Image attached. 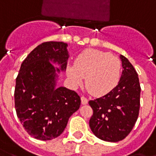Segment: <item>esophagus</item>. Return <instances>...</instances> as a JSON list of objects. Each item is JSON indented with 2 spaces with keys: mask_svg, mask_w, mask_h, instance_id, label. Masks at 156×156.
Listing matches in <instances>:
<instances>
[{
  "mask_svg": "<svg viewBox=\"0 0 156 156\" xmlns=\"http://www.w3.org/2000/svg\"><path fill=\"white\" fill-rule=\"evenodd\" d=\"M88 98H85V97H81V103L82 105H87L88 104Z\"/></svg>",
  "mask_w": 156,
  "mask_h": 156,
  "instance_id": "obj_1",
  "label": "esophagus"
}]
</instances>
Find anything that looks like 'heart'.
<instances>
[{
  "instance_id": "1",
  "label": "heart",
  "mask_w": 156,
  "mask_h": 156,
  "mask_svg": "<svg viewBox=\"0 0 156 156\" xmlns=\"http://www.w3.org/2000/svg\"><path fill=\"white\" fill-rule=\"evenodd\" d=\"M119 59L106 51L88 49L78 55L74 65L67 66L66 73L73 87L83 84L91 94L104 96L117 87L120 79Z\"/></svg>"
}]
</instances>
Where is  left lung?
<instances>
[{
  "mask_svg": "<svg viewBox=\"0 0 156 156\" xmlns=\"http://www.w3.org/2000/svg\"><path fill=\"white\" fill-rule=\"evenodd\" d=\"M123 72L117 87L108 94L88 102L94 110L89 126L96 137L118 142L130 133L140 111V85L135 69L120 55Z\"/></svg>",
  "mask_w": 156,
  "mask_h": 156,
  "instance_id": "left-lung-1",
  "label": "left lung"
}]
</instances>
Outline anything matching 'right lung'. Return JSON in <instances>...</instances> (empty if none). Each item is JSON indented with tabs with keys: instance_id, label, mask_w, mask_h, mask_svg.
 I'll return each mask as SVG.
<instances>
[{
	"instance_id": "add662e5",
	"label": "right lung",
	"mask_w": 156,
	"mask_h": 156,
	"mask_svg": "<svg viewBox=\"0 0 156 156\" xmlns=\"http://www.w3.org/2000/svg\"><path fill=\"white\" fill-rule=\"evenodd\" d=\"M67 48L62 41L38 45L22 62L16 79V115L27 132L37 140L58 137L80 107L81 99L76 92L57 87L58 73L67 68Z\"/></svg>"
}]
</instances>
